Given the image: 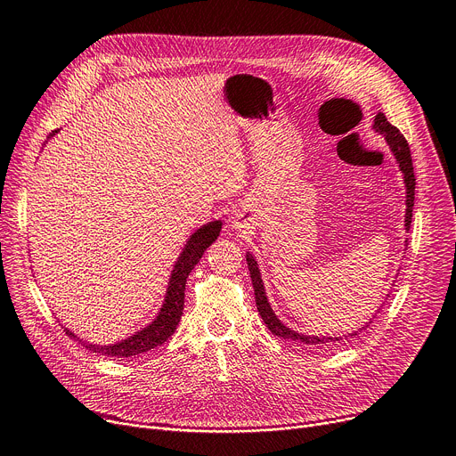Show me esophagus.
Instances as JSON below:
<instances>
[{
	"instance_id": "1",
	"label": "esophagus",
	"mask_w": 456,
	"mask_h": 456,
	"mask_svg": "<svg viewBox=\"0 0 456 456\" xmlns=\"http://www.w3.org/2000/svg\"><path fill=\"white\" fill-rule=\"evenodd\" d=\"M232 226H233L235 230H240V232H247V230L250 228L248 215H247V213H241V211L233 213V216H232Z\"/></svg>"
}]
</instances>
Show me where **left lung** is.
Returning a JSON list of instances; mask_svg holds the SVG:
<instances>
[{
  "mask_svg": "<svg viewBox=\"0 0 456 456\" xmlns=\"http://www.w3.org/2000/svg\"><path fill=\"white\" fill-rule=\"evenodd\" d=\"M375 129L379 134H382L392 148L394 156L399 163V168L403 170L404 175V183H406V230H410V223H411V208H414V191H416V176H414V165H411V156H410V146L404 139V135L399 132L395 126H392L387 122V118L384 117V113H379L375 118ZM247 264H248V271H250V278H252V286H254V295H256V306L259 315H262L264 322L267 324V329L274 334L280 336L284 339H293L298 341L302 345H308V346H322V349H327V345H336L338 341H341V338H317V336H305V334H297L295 330H289L288 327L280 322V319L274 315V312L271 310L265 291H264V281L262 276H259L257 271V264L256 259L247 254ZM371 322V321H370ZM370 322L362 327V330H365L370 327ZM362 330L345 336V339H349L353 336H358Z\"/></svg>",
  "mask_w": 456,
  "mask_h": 456,
  "instance_id": "left-lung-1",
  "label": "left lung"
}]
</instances>
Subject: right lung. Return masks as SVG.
<instances>
[{
    "label": "right lung",
    "mask_w": 456,
    "mask_h": 456,
    "mask_svg": "<svg viewBox=\"0 0 456 456\" xmlns=\"http://www.w3.org/2000/svg\"><path fill=\"white\" fill-rule=\"evenodd\" d=\"M221 228H223L221 221H213V223L202 226L200 230H197L191 235V240L187 241L183 252L178 257L175 271H172L163 308H161L159 315L156 317V321L148 324L146 329H142L141 332L134 334L132 338H127L120 343L103 345V346L85 343L83 339L76 338L70 330H67V334L70 338L77 339L85 346V349L98 353L102 356H118V358L135 356V354L146 353L150 349H154V346L165 343L172 334H175L178 322L182 319L187 276L194 269V265L200 262L204 250L216 240V237H219Z\"/></svg>",
    "instance_id": "1"
}]
</instances>
